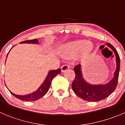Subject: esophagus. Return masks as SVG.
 Instances as JSON below:
<instances>
[{
  "mask_svg": "<svg viewBox=\"0 0 125 125\" xmlns=\"http://www.w3.org/2000/svg\"><path fill=\"white\" fill-rule=\"evenodd\" d=\"M69 68H70L69 65L65 64V65H63V66H61V71L62 72H65V70H66L69 69Z\"/></svg>",
  "mask_w": 125,
  "mask_h": 125,
  "instance_id": "34e87169",
  "label": "esophagus"
}]
</instances>
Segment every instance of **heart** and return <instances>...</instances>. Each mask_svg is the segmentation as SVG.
Segmentation results:
<instances>
[{"mask_svg":"<svg viewBox=\"0 0 125 125\" xmlns=\"http://www.w3.org/2000/svg\"><path fill=\"white\" fill-rule=\"evenodd\" d=\"M93 49L91 42L86 40H78L66 44L62 50V54L65 57L67 55H75L81 52L83 55H87Z\"/></svg>","mask_w":125,"mask_h":125,"instance_id":"heart-1","label":"heart"}]
</instances>
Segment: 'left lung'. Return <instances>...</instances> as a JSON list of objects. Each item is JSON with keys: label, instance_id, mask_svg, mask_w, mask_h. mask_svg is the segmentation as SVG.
Listing matches in <instances>:
<instances>
[{"label": "left lung", "instance_id": "8db88e82", "mask_svg": "<svg viewBox=\"0 0 125 125\" xmlns=\"http://www.w3.org/2000/svg\"><path fill=\"white\" fill-rule=\"evenodd\" d=\"M115 56L116 70L112 79L104 84H93L85 80L82 73L81 65H78L74 68L76 76L72 83V89L76 94L82 99L89 102H97L108 97L115 91L118 79L120 60L117 51L112 44H106Z\"/></svg>", "mask_w": 125, "mask_h": 125}]
</instances>
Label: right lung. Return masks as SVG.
I'll return each instance as SVG.
<instances>
[{"label": "right lung", "instance_id": "obj_1", "mask_svg": "<svg viewBox=\"0 0 125 125\" xmlns=\"http://www.w3.org/2000/svg\"><path fill=\"white\" fill-rule=\"evenodd\" d=\"M21 44H24V43H28V44H38L39 43V41L38 39H33V40H29V41H25L21 42ZM12 49V48H11ZM10 52V51H9ZM9 54V53H8ZM7 55V57L8 56ZM7 60V58H6ZM61 73V70L60 68L56 70H50L49 71L48 74L47 75L46 78H45V80L44 82L42 83V84L38 87V89L36 91L33 92V93H31V94H27V95H17L14 93H11L10 90L9 91L10 92L11 94L15 97H17L18 99L21 100L23 101H35L39 99L40 98L44 96L47 92H48L50 86H51V82H52V80L53 79L56 75L58 74H60Z\"/></svg>", "mask_w": 125, "mask_h": 125}]
</instances>
